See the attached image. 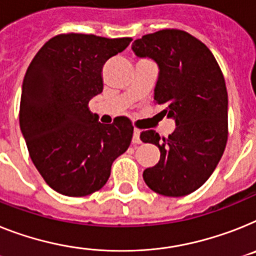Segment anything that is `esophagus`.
Instances as JSON below:
<instances>
[{"label":"esophagus","mask_w":256,"mask_h":256,"mask_svg":"<svg viewBox=\"0 0 256 256\" xmlns=\"http://www.w3.org/2000/svg\"><path fill=\"white\" fill-rule=\"evenodd\" d=\"M140 143V132L139 130H134L132 134V144H139Z\"/></svg>","instance_id":"1"}]
</instances>
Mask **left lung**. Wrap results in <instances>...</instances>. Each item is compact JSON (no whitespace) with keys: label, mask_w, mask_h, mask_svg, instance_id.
<instances>
[{"label":"left lung","mask_w":256,"mask_h":256,"mask_svg":"<svg viewBox=\"0 0 256 256\" xmlns=\"http://www.w3.org/2000/svg\"><path fill=\"white\" fill-rule=\"evenodd\" d=\"M132 52L151 58L158 68L154 104L174 120V132L160 140L154 130L140 134L142 142L160 150V160L143 172L152 191L184 196L198 190L218 166L228 140V92L211 50L180 30L144 35Z\"/></svg>","instance_id":"8db88e82"}]
</instances>
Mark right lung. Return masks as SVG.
Returning <instances> with one entry per match:
<instances>
[{
	"label": "right lung",
	"instance_id": "1",
	"mask_svg": "<svg viewBox=\"0 0 256 256\" xmlns=\"http://www.w3.org/2000/svg\"><path fill=\"white\" fill-rule=\"evenodd\" d=\"M130 38L68 34L50 38L23 79L19 124L32 162L66 196H86L106 184L113 161L132 143L130 120L98 122L88 102L102 94V66Z\"/></svg>",
	"mask_w": 256,
	"mask_h": 256
}]
</instances>
